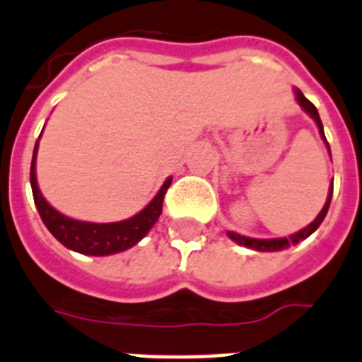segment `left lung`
<instances>
[{"mask_svg": "<svg viewBox=\"0 0 362 362\" xmlns=\"http://www.w3.org/2000/svg\"><path fill=\"white\" fill-rule=\"evenodd\" d=\"M296 100H298V103H300V107L303 110H305L307 115L313 118V120L316 122V125H318V131H320L322 139L325 140V134H324V125H322V120H320V115H318V110H316V107L310 103L309 100H307L305 95L301 94V90H298L296 88ZM325 146H327V149H329V144H327V140H325ZM329 155H331V149H329ZM331 196H333V187L329 188V192H327V199H325V205L322 207V211L318 213V216L313 220V222L307 226V228H303L301 231L294 233V235H291V237H283V238H250V237H244V235H238V233H233V231H228V237L231 238V240H235L237 244H240V246H246V247H252V250H255V252H279V250H285V247L288 246H294V244H298L300 240H305L309 235H313V233L316 231V229L320 228V223L324 222L325 214H327V211H329V203H331Z\"/></svg>", "mask_w": 362, "mask_h": 362, "instance_id": "1", "label": "left lung"}]
</instances>
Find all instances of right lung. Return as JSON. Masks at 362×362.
Segmentation results:
<instances>
[{"mask_svg":"<svg viewBox=\"0 0 362 362\" xmlns=\"http://www.w3.org/2000/svg\"><path fill=\"white\" fill-rule=\"evenodd\" d=\"M37 151H38V140L35 144L31 160V188L35 205L38 209L42 222L49 229L53 237L61 242L62 246L68 250H74L83 255H112V253H120L133 247L139 240L146 237L149 229L153 228L155 222L159 220L163 213V199L164 194L168 190L172 177L164 181L160 190L157 192L151 202L146 205L139 214L133 218L122 220V222L112 223H92V222H81L74 220L70 216H64L53 209L49 203L44 199L40 188L37 185Z\"/></svg>","mask_w":362,"mask_h":362,"instance_id":"1","label":"right lung"}]
</instances>
